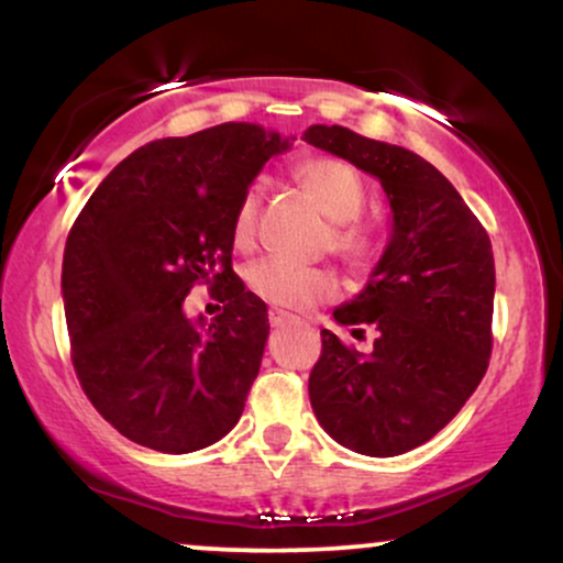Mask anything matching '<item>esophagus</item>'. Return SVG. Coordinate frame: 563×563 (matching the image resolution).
Wrapping results in <instances>:
<instances>
[{
    "label": "esophagus",
    "instance_id": "1",
    "mask_svg": "<svg viewBox=\"0 0 563 563\" xmlns=\"http://www.w3.org/2000/svg\"><path fill=\"white\" fill-rule=\"evenodd\" d=\"M267 318H269V325H286V322H294L296 318L290 312H283V309H277V307H273L267 312Z\"/></svg>",
    "mask_w": 563,
    "mask_h": 563
}]
</instances>
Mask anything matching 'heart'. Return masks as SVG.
Instances as JSON below:
<instances>
[{
	"label": "heart",
	"mask_w": 563,
	"mask_h": 563,
	"mask_svg": "<svg viewBox=\"0 0 563 563\" xmlns=\"http://www.w3.org/2000/svg\"><path fill=\"white\" fill-rule=\"evenodd\" d=\"M296 183L314 200V206L333 222L328 245L352 267H365L376 254L373 235L357 222L365 203V185L360 174L341 158H307L294 169ZM256 211H260V187H249L232 214V243L249 251L254 245ZM249 288L277 307L307 309L331 299L335 280L328 269L290 267L286 262L262 260L249 267Z\"/></svg>",
	"instance_id": "1"
}]
</instances>
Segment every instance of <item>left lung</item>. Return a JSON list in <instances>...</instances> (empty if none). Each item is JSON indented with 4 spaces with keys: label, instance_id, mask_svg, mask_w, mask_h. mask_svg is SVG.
<instances>
[{
    "label": "left lung",
    "instance_id": "obj_1",
    "mask_svg": "<svg viewBox=\"0 0 563 563\" xmlns=\"http://www.w3.org/2000/svg\"><path fill=\"white\" fill-rule=\"evenodd\" d=\"M303 140L376 177L391 232L365 288L333 309L339 325H371V352L322 331L309 402L344 448L391 457L429 442L476 391L493 352V243L461 192L418 153L346 126ZM363 333V328H354Z\"/></svg>",
    "mask_w": 563,
    "mask_h": 563
}]
</instances>
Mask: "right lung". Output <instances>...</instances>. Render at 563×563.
Masks as SVG:
<instances>
[{
    "instance_id": "right-lung-1",
    "label": "right lung",
    "mask_w": 563,
    "mask_h": 563,
    "mask_svg": "<svg viewBox=\"0 0 563 563\" xmlns=\"http://www.w3.org/2000/svg\"><path fill=\"white\" fill-rule=\"evenodd\" d=\"M290 140L230 121L147 142L102 179L68 232L63 303L76 376L95 410L142 448L185 455L241 421L269 320L232 273V214ZM198 279L225 288L211 323L181 309Z\"/></svg>"
}]
</instances>
